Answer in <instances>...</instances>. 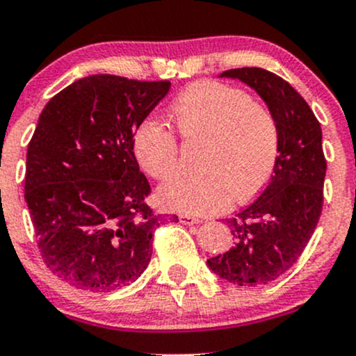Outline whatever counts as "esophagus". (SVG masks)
Segmentation results:
<instances>
[{"label":"esophagus","instance_id":"obj_1","mask_svg":"<svg viewBox=\"0 0 356 356\" xmlns=\"http://www.w3.org/2000/svg\"><path fill=\"white\" fill-rule=\"evenodd\" d=\"M179 220H181L182 224H199V222H202V219H199V218H192V216H187V214H182V216H179Z\"/></svg>","mask_w":356,"mask_h":356}]
</instances>
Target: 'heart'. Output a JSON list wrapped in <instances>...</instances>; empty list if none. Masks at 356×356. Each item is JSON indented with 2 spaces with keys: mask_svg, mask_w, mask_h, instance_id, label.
<instances>
[{
  "mask_svg": "<svg viewBox=\"0 0 356 356\" xmlns=\"http://www.w3.org/2000/svg\"><path fill=\"white\" fill-rule=\"evenodd\" d=\"M184 142H202L199 175H174L159 187L157 201L184 214H216L236 202L251 201L275 170L280 127L264 102L244 90L197 81L170 105ZM138 164L154 179H165L177 167L179 144L169 129L147 120L134 137Z\"/></svg>",
  "mask_w": 356,
  "mask_h": 356,
  "instance_id": "1",
  "label": "heart"
}]
</instances>
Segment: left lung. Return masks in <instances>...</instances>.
Instances as JSON below:
<instances>
[{
    "instance_id": "1",
    "label": "left lung",
    "mask_w": 356,
    "mask_h": 356,
    "mask_svg": "<svg viewBox=\"0 0 356 356\" xmlns=\"http://www.w3.org/2000/svg\"><path fill=\"white\" fill-rule=\"evenodd\" d=\"M220 76L241 80L266 102L280 127V152L266 189L226 219L234 246L207 259V266L229 283L266 284L296 263L320 220L326 174L321 127L303 97L275 73L246 67Z\"/></svg>"
}]
</instances>
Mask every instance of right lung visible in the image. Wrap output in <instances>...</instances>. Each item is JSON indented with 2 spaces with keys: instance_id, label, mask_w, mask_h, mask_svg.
Wrapping results in <instances>:
<instances>
[{
  "instance_id": "right-lung-1",
  "label": "right lung",
  "mask_w": 356,
  "mask_h": 356,
  "mask_svg": "<svg viewBox=\"0 0 356 356\" xmlns=\"http://www.w3.org/2000/svg\"><path fill=\"white\" fill-rule=\"evenodd\" d=\"M169 90L167 80L90 75L44 105L28 144L24 201L44 264L68 284L108 293L149 266L162 218L145 202L134 134Z\"/></svg>"
}]
</instances>
